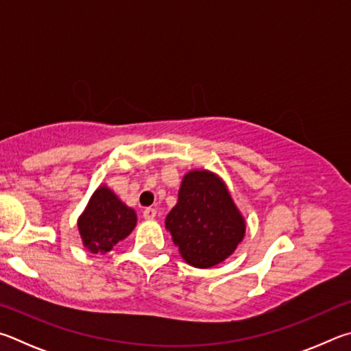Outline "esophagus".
<instances>
[{
	"mask_svg": "<svg viewBox=\"0 0 351 351\" xmlns=\"http://www.w3.org/2000/svg\"><path fill=\"white\" fill-rule=\"evenodd\" d=\"M156 214H157V211L154 210V208H146V210H143V217L146 220H152L154 217H156Z\"/></svg>",
	"mask_w": 351,
	"mask_h": 351,
	"instance_id": "obj_1",
	"label": "esophagus"
}]
</instances>
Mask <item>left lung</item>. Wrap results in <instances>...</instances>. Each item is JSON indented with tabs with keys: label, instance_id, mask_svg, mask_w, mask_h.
<instances>
[{
	"label": "left lung",
	"instance_id": "8db88e82",
	"mask_svg": "<svg viewBox=\"0 0 351 351\" xmlns=\"http://www.w3.org/2000/svg\"><path fill=\"white\" fill-rule=\"evenodd\" d=\"M165 225L183 259L195 268L223 262L245 234V222L228 189L208 171L183 177L179 202Z\"/></svg>",
	"mask_w": 351,
	"mask_h": 351
}]
</instances>
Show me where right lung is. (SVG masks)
<instances>
[{"mask_svg": "<svg viewBox=\"0 0 351 351\" xmlns=\"http://www.w3.org/2000/svg\"><path fill=\"white\" fill-rule=\"evenodd\" d=\"M137 223L132 208H128L108 188H98L78 220V230L84 247L90 253H108L123 241Z\"/></svg>", "mask_w": 351, "mask_h": 351, "instance_id": "1", "label": "right lung"}]
</instances>
